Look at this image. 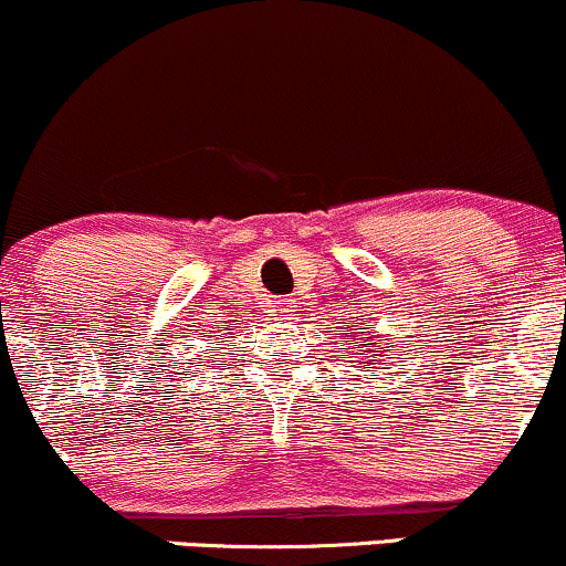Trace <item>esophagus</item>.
Wrapping results in <instances>:
<instances>
[{
  "label": "esophagus",
  "instance_id": "34e87169",
  "mask_svg": "<svg viewBox=\"0 0 566 566\" xmlns=\"http://www.w3.org/2000/svg\"><path fill=\"white\" fill-rule=\"evenodd\" d=\"M290 311H292V303H290V301H276V303H274V314H279V316H290Z\"/></svg>",
  "mask_w": 566,
  "mask_h": 566
}]
</instances>
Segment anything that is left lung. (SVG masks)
<instances>
[{"instance_id": "8db88e82", "label": "left lung", "mask_w": 566, "mask_h": 566, "mask_svg": "<svg viewBox=\"0 0 566 566\" xmlns=\"http://www.w3.org/2000/svg\"><path fill=\"white\" fill-rule=\"evenodd\" d=\"M340 337H354V340H359V346H365V348H373V343H367V340H361V337L359 335H354V333H350V329H348V324H346V329H340ZM375 356H380V354H375ZM388 356V354H386ZM375 361H378V359H373V365H375ZM365 365H367V361H365Z\"/></svg>"}]
</instances>
